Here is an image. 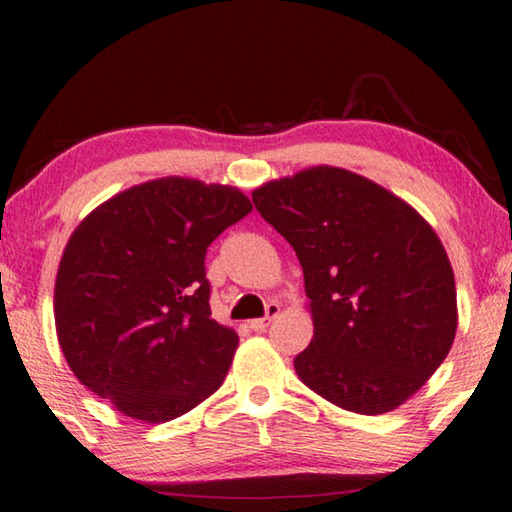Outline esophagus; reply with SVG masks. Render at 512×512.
Segmentation results:
<instances>
[{
    "label": "esophagus",
    "instance_id": "obj_1",
    "mask_svg": "<svg viewBox=\"0 0 512 512\" xmlns=\"http://www.w3.org/2000/svg\"><path fill=\"white\" fill-rule=\"evenodd\" d=\"M279 311H281V306H279V301H270V304H267V313H265V317H258V320H251L249 322V326L254 331H265L267 326H270V322L274 320L276 315H279Z\"/></svg>",
    "mask_w": 512,
    "mask_h": 512
}]
</instances>
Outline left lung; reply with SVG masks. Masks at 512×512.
<instances>
[{"mask_svg":"<svg viewBox=\"0 0 512 512\" xmlns=\"http://www.w3.org/2000/svg\"><path fill=\"white\" fill-rule=\"evenodd\" d=\"M304 270L315 333L299 379L331 404L381 415L415 395L456 335V283L424 217L379 183L311 167L254 190Z\"/></svg>","mask_w":512,"mask_h":512,"instance_id":"8db88e82","label":"left lung"}]
</instances>
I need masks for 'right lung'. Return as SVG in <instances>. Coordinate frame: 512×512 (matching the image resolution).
Here are the masks:
<instances>
[{
    "mask_svg": "<svg viewBox=\"0 0 512 512\" xmlns=\"http://www.w3.org/2000/svg\"><path fill=\"white\" fill-rule=\"evenodd\" d=\"M247 213L236 188L167 177L120 192L77 226L54 315L67 365L90 392L161 424L220 388L238 333L211 320L204 261Z\"/></svg>",
    "mask_w": 512,
    "mask_h": 512,
    "instance_id": "add662e5",
    "label": "right lung"
}]
</instances>
